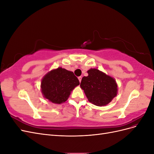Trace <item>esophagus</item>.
<instances>
[{
  "instance_id": "esophagus-1",
  "label": "esophagus",
  "mask_w": 154,
  "mask_h": 154,
  "mask_svg": "<svg viewBox=\"0 0 154 154\" xmlns=\"http://www.w3.org/2000/svg\"><path fill=\"white\" fill-rule=\"evenodd\" d=\"M82 76H79L78 77V80H79V81H80V82H81V81H82Z\"/></svg>"
}]
</instances>
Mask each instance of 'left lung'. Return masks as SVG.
I'll use <instances>...</instances> for the list:
<instances>
[{
    "mask_svg": "<svg viewBox=\"0 0 154 154\" xmlns=\"http://www.w3.org/2000/svg\"><path fill=\"white\" fill-rule=\"evenodd\" d=\"M82 79L80 87L89 102L96 106L109 104L118 94V85L111 76L97 69H91Z\"/></svg>",
    "mask_w": 154,
    "mask_h": 154,
    "instance_id": "1",
    "label": "left lung"
}]
</instances>
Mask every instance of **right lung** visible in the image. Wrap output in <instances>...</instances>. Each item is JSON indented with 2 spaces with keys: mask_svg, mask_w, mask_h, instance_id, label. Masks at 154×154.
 <instances>
[{
  "mask_svg": "<svg viewBox=\"0 0 154 154\" xmlns=\"http://www.w3.org/2000/svg\"><path fill=\"white\" fill-rule=\"evenodd\" d=\"M79 84L78 79L72 71L58 67L44 76L41 91L45 99L55 104H61L67 100L71 92Z\"/></svg>",
  "mask_w": 154,
  "mask_h": 154,
  "instance_id": "1",
  "label": "right lung"
}]
</instances>
